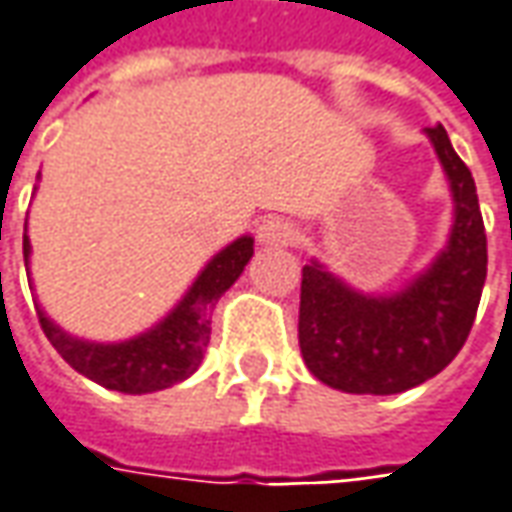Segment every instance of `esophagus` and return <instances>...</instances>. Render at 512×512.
I'll return each instance as SVG.
<instances>
[{
	"label": "esophagus",
	"mask_w": 512,
	"mask_h": 512,
	"mask_svg": "<svg viewBox=\"0 0 512 512\" xmlns=\"http://www.w3.org/2000/svg\"><path fill=\"white\" fill-rule=\"evenodd\" d=\"M297 227L285 218H266L260 227H257V241L266 243V246H291L297 241Z\"/></svg>",
	"instance_id": "1"
}]
</instances>
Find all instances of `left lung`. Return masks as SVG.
Masks as SVG:
<instances>
[{
  "label": "left lung",
  "instance_id": "left-lung-1",
  "mask_svg": "<svg viewBox=\"0 0 512 512\" xmlns=\"http://www.w3.org/2000/svg\"><path fill=\"white\" fill-rule=\"evenodd\" d=\"M454 196L446 249L395 294H361L319 260L302 266L300 350L308 370L353 395H395L443 373L471 333L488 274L476 184L446 128H426Z\"/></svg>",
  "mask_w": 512,
  "mask_h": 512
}]
</instances>
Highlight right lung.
<instances>
[{"mask_svg":"<svg viewBox=\"0 0 512 512\" xmlns=\"http://www.w3.org/2000/svg\"><path fill=\"white\" fill-rule=\"evenodd\" d=\"M252 255H255L252 235H243L229 243L227 249H221L201 269L193 285L187 288V294L165 319H159L154 328L125 342L103 344L69 336L44 314L41 305L36 308L38 322L66 364L86 375L89 381L125 395L159 392L196 373L210 344L212 308L224 297L229 285L241 277ZM27 263H30V238L24 235V266Z\"/></svg>","mask_w":512,"mask_h":512,"instance_id":"1","label":"right lung"}]
</instances>
